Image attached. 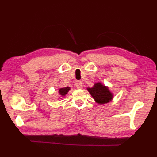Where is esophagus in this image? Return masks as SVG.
I'll list each match as a JSON object with an SVG mask.
<instances>
[{"label":"esophagus","instance_id":"esophagus-1","mask_svg":"<svg viewBox=\"0 0 157 157\" xmlns=\"http://www.w3.org/2000/svg\"><path fill=\"white\" fill-rule=\"evenodd\" d=\"M75 86H76L77 88H78V89H81L83 87V84L80 81H77L75 82Z\"/></svg>","mask_w":157,"mask_h":157}]
</instances>
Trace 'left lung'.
<instances>
[{
    "label": "left lung",
    "mask_w": 157,
    "mask_h": 157,
    "mask_svg": "<svg viewBox=\"0 0 157 157\" xmlns=\"http://www.w3.org/2000/svg\"><path fill=\"white\" fill-rule=\"evenodd\" d=\"M87 90L94 101L100 105L106 104L113 99L112 92L102 83H96L92 88H88Z\"/></svg>",
    "instance_id": "obj_1"
}]
</instances>
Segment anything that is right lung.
<instances>
[{
    "label": "right lung",
    "mask_w": 157,
    "mask_h": 157,
    "mask_svg": "<svg viewBox=\"0 0 157 157\" xmlns=\"http://www.w3.org/2000/svg\"><path fill=\"white\" fill-rule=\"evenodd\" d=\"M69 90H70L69 87H65V88H60L59 90V93L61 96H65L67 94V92L69 91Z\"/></svg>",
    "instance_id": "right-lung-1"
}]
</instances>
